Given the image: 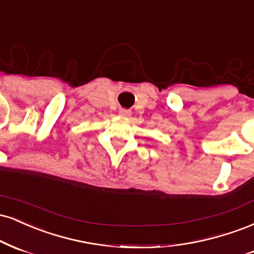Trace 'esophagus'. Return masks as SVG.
Wrapping results in <instances>:
<instances>
[{"mask_svg":"<svg viewBox=\"0 0 254 254\" xmlns=\"http://www.w3.org/2000/svg\"><path fill=\"white\" fill-rule=\"evenodd\" d=\"M119 114H120L121 116H124V118H128V116H130V110L128 109H120V112H119Z\"/></svg>","mask_w":254,"mask_h":254,"instance_id":"1","label":"esophagus"}]
</instances>
